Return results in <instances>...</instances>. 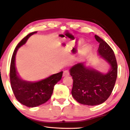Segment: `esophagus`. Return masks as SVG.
<instances>
[{
	"instance_id": "34e87169",
	"label": "esophagus",
	"mask_w": 130,
	"mask_h": 130,
	"mask_svg": "<svg viewBox=\"0 0 130 130\" xmlns=\"http://www.w3.org/2000/svg\"><path fill=\"white\" fill-rule=\"evenodd\" d=\"M70 75V72L68 70H65L63 73V77H66Z\"/></svg>"
}]
</instances>
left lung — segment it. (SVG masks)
<instances>
[{"instance_id": "obj_1", "label": "left lung", "mask_w": 130, "mask_h": 130, "mask_svg": "<svg viewBox=\"0 0 130 130\" xmlns=\"http://www.w3.org/2000/svg\"><path fill=\"white\" fill-rule=\"evenodd\" d=\"M96 40L100 43L98 54L110 65L108 73L103 74L87 67L84 63L75 64L70 68L73 85L71 93L73 98L82 104L96 106L106 101L115 85L118 65L114 52L109 44L97 35Z\"/></svg>"}]
</instances>
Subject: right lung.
<instances>
[{"label":"right lung","mask_w":130,"mask_h":130,"mask_svg":"<svg viewBox=\"0 0 130 130\" xmlns=\"http://www.w3.org/2000/svg\"><path fill=\"white\" fill-rule=\"evenodd\" d=\"M37 32L29 34L18 44L13 53L10 65L9 77L13 93L21 104L29 107L38 106L48 101L53 93L54 86L61 79L63 73V71H61L35 82L26 81L20 77L15 67L17 50L26 43L31 35Z\"/></svg>","instance_id":"obj_1"}]
</instances>
